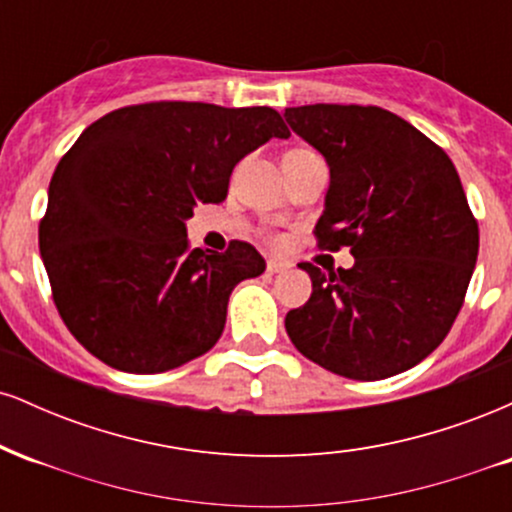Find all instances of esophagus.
<instances>
[{
	"instance_id": "esophagus-1",
	"label": "esophagus",
	"mask_w": 512,
	"mask_h": 512,
	"mask_svg": "<svg viewBox=\"0 0 512 512\" xmlns=\"http://www.w3.org/2000/svg\"><path fill=\"white\" fill-rule=\"evenodd\" d=\"M286 269H289V262H284V260H267V272L269 274L286 272Z\"/></svg>"
}]
</instances>
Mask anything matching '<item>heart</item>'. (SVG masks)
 Returning a JSON list of instances; mask_svg holds the SVG:
<instances>
[{
    "label": "heart",
    "instance_id": "b5f03b06",
    "mask_svg": "<svg viewBox=\"0 0 512 512\" xmlns=\"http://www.w3.org/2000/svg\"><path fill=\"white\" fill-rule=\"evenodd\" d=\"M272 240H274V243H281V238H279V236H272Z\"/></svg>",
    "mask_w": 512,
    "mask_h": 512
}]
</instances>
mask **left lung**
Listing matches in <instances>:
<instances>
[{
  "mask_svg": "<svg viewBox=\"0 0 512 512\" xmlns=\"http://www.w3.org/2000/svg\"><path fill=\"white\" fill-rule=\"evenodd\" d=\"M293 132L330 163L320 250L349 248L351 269L303 262L313 293L289 310L293 346L351 380H383L448 337L479 255V223L436 142L375 105L286 108Z\"/></svg>",
  "mask_w": 512,
  "mask_h": 512,
  "instance_id": "left-lung-1",
  "label": "left lung"
}]
</instances>
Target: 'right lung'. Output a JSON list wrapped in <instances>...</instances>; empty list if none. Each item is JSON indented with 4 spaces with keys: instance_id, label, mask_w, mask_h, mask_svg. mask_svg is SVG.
<instances>
[{
    "instance_id": "obj_1",
    "label": "right lung",
    "mask_w": 512,
    "mask_h": 512,
    "mask_svg": "<svg viewBox=\"0 0 512 512\" xmlns=\"http://www.w3.org/2000/svg\"><path fill=\"white\" fill-rule=\"evenodd\" d=\"M272 137L274 108L154 101L88 125L57 163L38 243L57 313L88 354L163 373L207 354L238 281L264 272L243 240L192 248L185 219L228 195L236 163Z\"/></svg>"
}]
</instances>
